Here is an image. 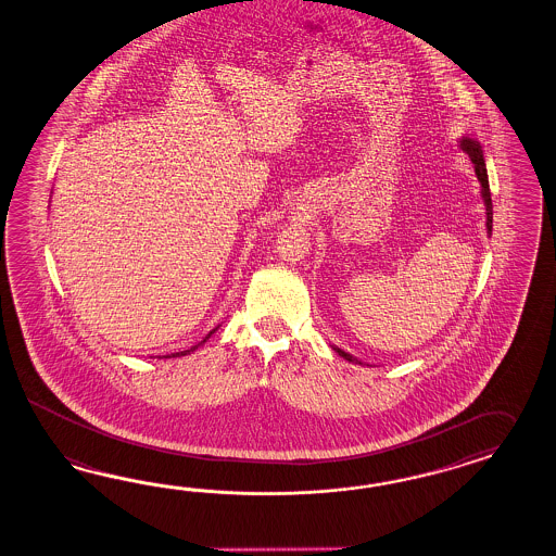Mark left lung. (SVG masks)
Listing matches in <instances>:
<instances>
[{
    "label": "left lung",
    "mask_w": 556,
    "mask_h": 556,
    "mask_svg": "<svg viewBox=\"0 0 556 556\" xmlns=\"http://www.w3.org/2000/svg\"><path fill=\"white\" fill-rule=\"evenodd\" d=\"M462 149L470 155L473 169H476V175H478V181L482 184V198H484L485 203V228H488V233H492V195H490V184H488V172H485L482 147H480L478 141L464 137V139H462ZM334 351H337L342 358H346V361H351V363H356L355 356L344 353V351L337 349V346H334Z\"/></svg>",
    "instance_id": "obj_1"
}]
</instances>
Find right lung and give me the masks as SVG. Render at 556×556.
I'll list each match as a JSON object with an SVG mask.
<instances>
[{"label": "right lung", "instance_id": "obj_1", "mask_svg": "<svg viewBox=\"0 0 556 556\" xmlns=\"http://www.w3.org/2000/svg\"><path fill=\"white\" fill-rule=\"evenodd\" d=\"M212 332H215V328H214V330H212ZM212 332H210V334H207V337H205V339H203V341H201L200 344H203V342L207 341V339H210V337H212ZM200 344H195V346H191V349H189V351H181V353H173L172 356L187 355V353H191V351H195V349H198V346H200Z\"/></svg>", "mask_w": 556, "mask_h": 556}]
</instances>
